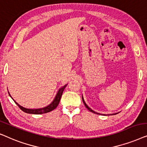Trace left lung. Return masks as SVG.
Masks as SVG:
<instances>
[{"mask_svg":"<svg viewBox=\"0 0 147 147\" xmlns=\"http://www.w3.org/2000/svg\"><path fill=\"white\" fill-rule=\"evenodd\" d=\"M82 99H83V103H84V104H85V107H87V108L89 109V110L90 111H91V112H93V113H97V114H100V113H97V112H95V111H94L93 110H92V109L90 108L89 107H88V105L86 104L85 103V101H84V99H83V97H82ZM113 114H117V113H113Z\"/></svg>","mask_w":147,"mask_h":147,"instance_id":"8db88e82","label":"left lung"}]
</instances>
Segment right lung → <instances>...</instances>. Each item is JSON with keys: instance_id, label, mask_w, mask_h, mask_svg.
Instances as JSON below:
<instances>
[{"instance_id": "right-lung-1", "label": "right lung", "mask_w": 147, "mask_h": 147, "mask_svg": "<svg viewBox=\"0 0 147 147\" xmlns=\"http://www.w3.org/2000/svg\"><path fill=\"white\" fill-rule=\"evenodd\" d=\"M66 85H64V87H62V88H60V89H59V91H58V92L57 93V95H56V96L55 97V98H54V101H52V102L51 103L50 105H48V106H46V107H43V108H40V109H27V108H25V107H23L22 106H21V105H19L18 103H17L15 100H14V101H15V103H16V104L18 105L19 108H20L21 110H22L23 111H24V112H25V113H32V114H42V113H46L50 112V111L54 110V109L56 108V107H57V106L58 105V104H59V102H60V98H61V97H62V93H63V91H64V88L66 87ZM9 94L10 96H11V95H10L9 93Z\"/></svg>"}]
</instances>
